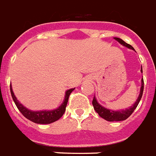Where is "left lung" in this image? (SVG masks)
<instances>
[{
    "mask_svg": "<svg viewBox=\"0 0 156 156\" xmlns=\"http://www.w3.org/2000/svg\"><path fill=\"white\" fill-rule=\"evenodd\" d=\"M114 39L115 41L120 43V45L126 46L127 48L130 49V50H133L135 51V49L133 48L132 46L129 44H127L126 42H125L123 40H121L120 38H118V37H114ZM142 73V66L141 70H140ZM143 90H144V80L143 78L141 79V86H140V94L138 95V98L136 100L135 103L129 106V107L126 108L125 110H118V111H112V110H110V109H107V108L102 106L101 105L99 104L97 100L94 96V99L92 101V105L94 106V109L95 111L99 114V115L101 117H102L103 119H105L107 121H121V120H126L128 117L132 114L133 111L136 110V108L137 107L139 102L140 101V99L142 97V95H143Z\"/></svg>",
    "mask_w": 156,
    "mask_h": 156,
    "instance_id": "1",
    "label": "left lung"
}]
</instances>
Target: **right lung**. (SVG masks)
I'll use <instances>...</instances> for the list:
<instances>
[{
	"label": "right lung",
	"mask_w": 156,
	"mask_h": 156,
	"mask_svg": "<svg viewBox=\"0 0 156 156\" xmlns=\"http://www.w3.org/2000/svg\"><path fill=\"white\" fill-rule=\"evenodd\" d=\"M75 88L72 89L67 90L65 94L64 101L62 102V104L56 109L54 110H51V111H34L31 110L27 109L26 106H24L23 105L21 104L19 101H18L16 95H14V92L12 90V87L11 86V94L12 96V99L14 101L15 104L16 105V107L18 108V110L20 111V113L23 115L24 116L26 117L27 119L30 120V121H32L34 123L36 124H51L53 123L55 121L58 120L61 118L63 114L66 111V107L67 105V102H68V99L70 96V93L73 91Z\"/></svg>",
	"instance_id": "add662e5"
}]
</instances>
